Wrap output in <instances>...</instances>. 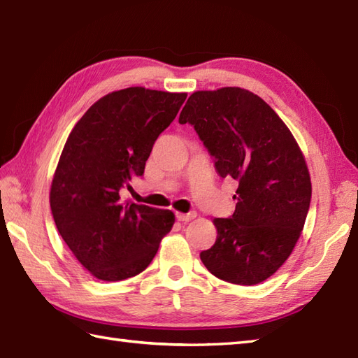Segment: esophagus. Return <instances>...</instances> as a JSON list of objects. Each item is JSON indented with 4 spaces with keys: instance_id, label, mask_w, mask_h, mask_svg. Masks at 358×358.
Returning <instances> with one entry per match:
<instances>
[{
    "instance_id": "1",
    "label": "esophagus",
    "mask_w": 358,
    "mask_h": 358,
    "mask_svg": "<svg viewBox=\"0 0 358 358\" xmlns=\"http://www.w3.org/2000/svg\"><path fill=\"white\" fill-rule=\"evenodd\" d=\"M196 217V213L192 212V213H181V212H177V220L180 222H189L190 220H194Z\"/></svg>"
}]
</instances>
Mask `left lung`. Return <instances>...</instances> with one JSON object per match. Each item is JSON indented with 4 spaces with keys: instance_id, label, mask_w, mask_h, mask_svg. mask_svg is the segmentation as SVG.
Returning <instances> with one entry per match:
<instances>
[{
    "instance_id": "1",
    "label": "left lung",
    "mask_w": 358,
    "mask_h": 358,
    "mask_svg": "<svg viewBox=\"0 0 358 358\" xmlns=\"http://www.w3.org/2000/svg\"><path fill=\"white\" fill-rule=\"evenodd\" d=\"M180 123L194 124L220 177L238 182L234 215L213 220L217 241L199 257L221 280L261 284L288 259L305 226L311 178L303 152L273 108L239 87L195 91Z\"/></svg>"
}]
</instances>
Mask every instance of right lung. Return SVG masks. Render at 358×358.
Segmentation results:
<instances>
[{"label":"right lung","instance_id":"obj_1","mask_svg":"<svg viewBox=\"0 0 358 358\" xmlns=\"http://www.w3.org/2000/svg\"><path fill=\"white\" fill-rule=\"evenodd\" d=\"M186 97L145 87L113 91L88 108L65 141L50 207L65 244L96 279L137 276L176 222L171 210L122 203L120 189L143 176L154 141Z\"/></svg>","mask_w":358,"mask_h":358}]
</instances>
